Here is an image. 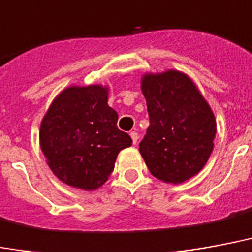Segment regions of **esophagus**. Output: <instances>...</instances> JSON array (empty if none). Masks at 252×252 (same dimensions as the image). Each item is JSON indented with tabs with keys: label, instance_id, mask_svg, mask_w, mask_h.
Masks as SVG:
<instances>
[{
	"label": "esophagus",
	"instance_id": "1",
	"mask_svg": "<svg viewBox=\"0 0 252 252\" xmlns=\"http://www.w3.org/2000/svg\"><path fill=\"white\" fill-rule=\"evenodd\" d=\"M129 136H131L132 143H133V144H136V143H137V140H139V135H137V132L132 131L131 133H129Z\"/></svg>",
	"mask_w": 252,
	"mask_h": 252
}]
</instances>
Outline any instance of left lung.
I'll use <instances>...</instances> for the list:
<instances>
[{"mask_svg": "<svg viewBox=\"0 0 252 252\" xmlns=\"http://www.w3.org/2000/svg\"><path fill=\"white\" fill-rule=\"evenodd\" d=\"M150 126L139 145L150 172L180 184L200 172L214 150L216 120L189 76L168 69L141 77Z\"/></svg>", "mask_w": 252, "mask_h": 252, "instance_id": "obj_1", "label": "left lung"}]
</instances>
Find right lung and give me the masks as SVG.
Returning a JSON list of instances; mask_svg holds the SVG:
<instances>
[{
	"instance_id": "1",
	"label": "right lung",
	"mask_w": 252,
	"mask_h": 252,
	"mask_svg": "<svg viewBox=\"0 0 252 252\" xmlns=\"http://www.w3.org/2000/svg\"><path fill=\"white\" fill-rule=\"evenodd\" d=\"M108 87L72 85L56 96L41 121L40 145L52 172L70 187L94 191L115 168L119 152L131 147L108 105Z\"/></svg>"
}]
</instances>
